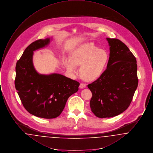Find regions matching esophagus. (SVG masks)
<instances>
[{
  "label": "esophagus",
  "instance_id": "esophagus-1",
  "mask_svg": "<svg viewBox=\"0 0 153 153\" xmlns=\"http://www.w3.org/2000/svg\"><path fill=\"white\" fill-rule=\"evenodd\" d=\"M85 87H86V84H85L82 83V82L80 83V88L81 89H83V88H85Z\"/></svg>",
  "mask_w": 153,
  "mask_h": 153
}]
</instances>
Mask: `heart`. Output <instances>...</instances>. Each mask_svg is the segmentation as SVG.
<instances>
[{"instance_id": "b5f03b06", "label": "heart", "mask_w": 153, "mask_h": 153, "mask_svg": "<svg viewBox=\"0 0 153 153\" xmlns=\"http://www.w3.org/2000/svg\"><path fill=\"white\" fill-rule=\"evenodd\" d=\"M109 61L107 51L100 49L92 43L82 44L75 49L71 57L65 61L66 68L71 73L77 71V65H80V73L83 79L93 81L98 79Z\"/></svg>"}]
</instances>
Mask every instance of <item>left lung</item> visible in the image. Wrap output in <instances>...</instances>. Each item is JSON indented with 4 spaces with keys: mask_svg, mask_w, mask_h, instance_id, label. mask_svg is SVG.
Returning <instances> with one entry per match:
<instances>
[{
    "mask_svg": "<svg viewBox=\"0 0 153 153\" xmlns=\"http://www.w3.org/2000/svg\"><path fill=\"white\" fill-rule=\"evenodd\" d=\"M110 53L107 69L88 85L92 94L90 107L96 117H115L128 108L138 84L137 60L117 38H107Z\"/></svg>",
    "mask_w": 153,
    "mask_h": 153,
    "instance_id": "left-lung-1",
    "label": "left lung"
}]
</instances>
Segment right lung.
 I'll return each instance as SVG.
<instances>
[{
	"label": "right lung",
	"instance_id": "right-lung-1",
	"mask_svg": "<svg viewBox=\"0 0 153 153\" xmlns=\"http://www.w3.org/2000/svg\"><path fill=\"white\" fill-rule=\"evenodd\" d=\"M50 38L29 45L17 61L15 87L25 108L30 114L45 119L58 117L68 99L79 90L80 83L65 76L36 72L33 64V51L48 45Z\"/></svg>",
	"mask_w": 153,
	"mask_h": 153
}]
</instances>
